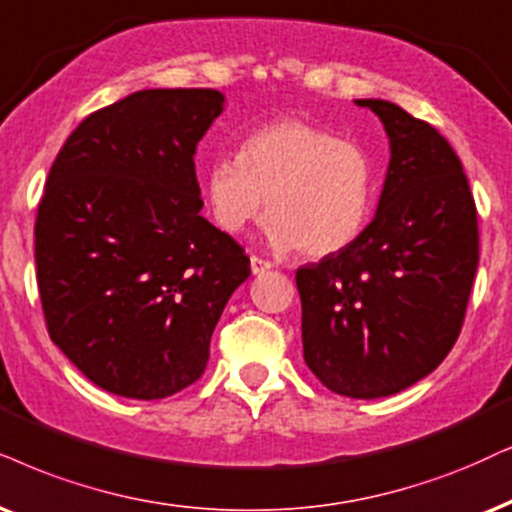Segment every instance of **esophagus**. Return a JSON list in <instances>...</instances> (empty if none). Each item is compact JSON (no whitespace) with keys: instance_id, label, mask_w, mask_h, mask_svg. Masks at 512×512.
Segmentation results:
<instances>
[{"instance_id":"1","label":"esophagus","mask_w":512,"mask_h":512,"mask_svg":"<svg viewBox=\"0 0 512 512\" xmlns=\"http://www.w3.org/2000/svg\"><path fill=\"white\" fill-rule=\"evenodd\" d=\"M271 267H274V264H271L269 260H262V257H257V255L250 257V269H252V274H264V271L271 269Z\"/></svg>"}]
</instances>
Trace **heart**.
Returning <instances> with one entry per match:
<instances>
[{
  "label": "heart",
  "mask_w": 512,
  "mask_h": 512,
  "mask_svg": "<svg viewBox=\"0 0 512 512\" xmlns=\"http://www.w3.org/2000/svg\"><path fill=\"white\" fill-rule=\"evenodd\" d=\"M215 222L238 234L267 203L269 241L281 250L331 255L359 236L373 198L364 148L297 118L252 129L241 153L224 155L205 174Z\"/></svg>",
  "instance_id": "obj_1"
}]
</instances>
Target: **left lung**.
<instances>
[{
  "label": "left lung",
  "instance_id": "obj_1",
  "mask_svg": "<svg viewBox=\"0 0 512 512\" xmlns=\"http://www.w3.org/2000/svg\"><path fill=\"white\" fill-rule=\"evenodd\" d=\"M357 103L390 137L378 212L345 248L297 269L295 283L312 373L342 397L378 399L418 383L456 345L480 231L449 141L397 103Z\"/></svg>",
  "mask_w": 512,
  "mask_h": 512
}]
</instances>
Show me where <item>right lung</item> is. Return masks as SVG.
Instances as JSON below:
<instances>
[{"instance_id":"add662e5","label":"right lung","mask_w":512,"mask_h":512,"mask_svg":"<svg viewBox=\"0 0 512 512\" xmlns=\"http://www.w3.org/2000/svg\"><path fill=\"white\" fill-rule=\"evenodd\" d=\"M217 89H144L87 115L58 151L35 222L51 340L101 390L163 399L196 383L224 304L250 276L200 217L198 141Z\"/></svg>"}]
</instances>
